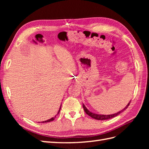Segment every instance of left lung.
I'll list each match as a JSON object with an SVG mask.
<instances>
[{"label":"left lung","mask_w":149,"mask_h":149,"mask_svg":"<svg viewBox=\"0 0 149 149\" xmlns=\"http://www.w3.org/2000/svg\"><path fill=\"white\" fill-rule=\"evenodd\" d=\"M130 102H131V101H129V102L127 104V105L122 110L120 111L117 112L116 113L111 114V115H99V114L94 113L91 112L90 111L88 110L86 108V107L85 106L84 104H83V108H84L85 113H86L88 115H89L90 116H91V118H93L95 119V120H108V119H110V118H114V117H115L116 116L118 115L119 114H120L122 112H123V111L125 110L127 108L128 106H129V104H130Z\"/></svg>","instance_id":"obj_1"}]
</instances>
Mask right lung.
I'll use <instances>...</instances> for the list:
<instances>
[{
  "label": "right lung",
  "mask_w": 149,
  "mask_h": 149,
  "mask_svg": "<svg viewBox=\"0 0 149 149\" xmlns=\"http://www.w3.org/2000/svg\"><path fill=\"white\" fill-rule=\"evenodd\" d=\"M61 106H60V107H59V111H58V114H56V115H55V116H54V117H52V118H50V119H49V120H46V121H43V122H42L41 123H46V122H51V121H52V120H54L55 118H56V116L58 115H59V112H60V109H61Z\"/></svg>",
  "instance_id": "obj_1"
}]
</instances>
